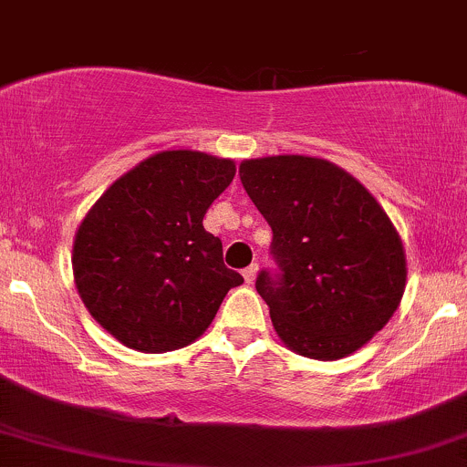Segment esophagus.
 Listing matches in <instances>:
<instances>
[{"mask_svg": "<svg viewBox=\"0 0 467 467\" xmlns=\"http://www.w3.org/2000/svg\"><path fill=\"white\" fill-rule=\"evenodd\" d=\"M257 271H259L257 264H250L248 268H244V279H246V284L254 282V277H257Z\"/></svg>", "mask_w": 467, "mask_h": 467, "instance_id": "esophagus-1", "label": "esophagus"}]
</instances>
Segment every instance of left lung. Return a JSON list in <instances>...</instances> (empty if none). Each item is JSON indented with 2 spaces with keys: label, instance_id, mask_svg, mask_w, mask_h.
Here are the masks:
<instances>
[{
  "label": "left lung",
  "instance_id": "1",
  "mask_svg": "<svg viewBox=\"0 0 467 467\" xmlns=\"http://www.w3.org/2000/svg\"><path fill=\"white\" fill-rule=\"evenodd\" d=\"M239 176L273 230L277 268H264L254 288L277 336L316 360L360 349L405 291V250L385 210L351 174L311 156L250 159Z\"/></svg>",
  "mask_w": 467,
  "mask_h": 467
}]
</instances>
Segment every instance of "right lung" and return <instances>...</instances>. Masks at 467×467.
<instances>
[{"label":"right lung","instance_id":"add662e5","mask_svg":"<svg viewBox=\"0 0 467 467\" xmlns=\"http://www.w3.org/2000/svg\"><path fill=\"white\" fill-rule=\"evenodd\" d=\"M234 179L228 159L159 151L116 181L80 223L73 277L93 320L130 349L174 351L194 342L244 277L203 228Z\"/></svg>","mask_w":467,"mask_h":467}]
</instances>
